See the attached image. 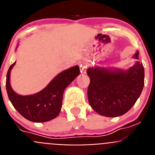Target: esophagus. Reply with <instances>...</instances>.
Instances as JSON below:
<instances>
[{
    "instance_id": "34e87169",
    "label": "esophagus",
    "mask_w": 155,
    "mask_h": 155,
    "mask_svg": "<svg viewBox=\"0 0 155 155\" xmlns=\"http://www.w3.org/2000/svg\"><path fill=\"white\" fill-rule=\"evenodd\" d=\"M81 73H85L86 72V70L87 68V65L85 64L84 62H82L81 64Z\"/></svg>"
}]
</instances>
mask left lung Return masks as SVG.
<instances>
[{
  "label": "left lung",
  "mask_w": 155,
  "mask_h": 155,
  "mask_svg": "<svg viewBox=\"0 0 155 155\" xmlns=\"http://www.w3.org/2000/svg\"><path fill=\"white\" fill-rule=\"evenodd\" d=\"M139 52L134 56L138 60ZM87 87L88 102L96 113L116 117L127 113L139 98L144 85L143 64H136L127 71L91 68Z\"/></svg>",
  "instance_id": "left-lung-1"
}]
</instances>
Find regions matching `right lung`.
<instances>
[{"mask_svg": "<svg viewBox=\"0 0 155 155\" xmlns=\"http://www.w3.org/2000/svg\"><path fill=\"white\" fill-rule=\"evenodd\" d=\"M15 64V62L8 69L6 78L7 93L15 109L23 117L35 123H43L56 118L61 110L64 89L80 74L78 66L59 74L39 92L21 95L13 91L10 84V72Z\"/></svg>", "mask_w": 155, "mask_h": 155, "instance_id": "1", "label": "right lung"}]
</instances>
